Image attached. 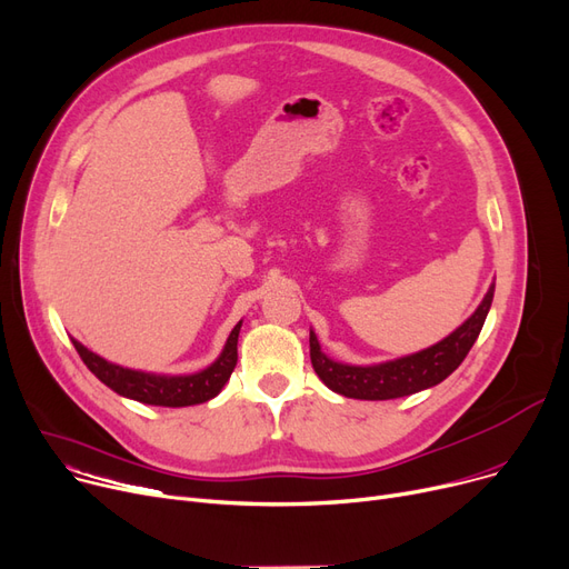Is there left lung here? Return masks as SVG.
<instances>
[{
	"mask_svg": "<svg viewBox=\"0 0 569 569\" xmlns=\"http://www.w3.org/2000/svg\"><path fill=\"white\" fill-rule=\"evenodd\" d=\"M493 287L496 284L491 282L478 310L459 328H455L448 338L411 356L377 365H349L332 360L321 351L315 330H310V358L315 372L332 392L353 399H372V402L407 397L437 386L457 370L466 353L476 345L491 308Z\"/></svg>",
	"mask_w": 569,
	"mask_h": 569,
	"instance_id": "obj_1",
	"label": "left lung"
}]
</instances>
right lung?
<instances>
[{
  "label": "right lung",
  "instance_id": "add662e5",
  "mask_svg": "<svg viewBox=\"0 0 569 569\" xmlns=\"http://www.w3.org/2000/svg\"><path fill=\"white\" fill-rule=\"evenodd\" d=\"M241 323L243 321H239L229 332L220 356L209 367H204V370H199L194 375H153L142 370H128V367L114 365L106 358H100L98 353L89 351L76 338H71V342L80 353V358L84 360V365L96 375V379L103 381L117 395L136 399V402L151 405V407L179 409V407L209 402V399H213L224 388L239 360L237 345H239Z\"/></svg>",
  "mask_w": 569,
  "mask_h": 569
}]
</instances>
